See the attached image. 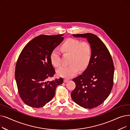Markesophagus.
<instances>
[{
  "instance_id": "34e87169",
  "label": "esophagus",
  "mask_w": 130,
  "mask_h": 130,
  "mask_svg": "<svg viewBox=\"0 0 130 130\" xmlns=\"http://www.w3.org/2000/svg\"><path fill=\"white\" fill-rule=\"evenodd\" d=\"M69 80L68 79H66V78H65L64 79V83H66V82H67L68 81H69Z\"/></svg>"
}]
</instances>
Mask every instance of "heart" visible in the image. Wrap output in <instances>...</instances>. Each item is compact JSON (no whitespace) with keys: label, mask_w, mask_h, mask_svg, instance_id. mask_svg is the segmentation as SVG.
I'll return each mask as SVG.
<instances>
[{"label":"heart","mask_w":130,"mask_h":130,"mask_svg":"<svg viewBox=\"0 0 130 130\" xmlns=\"http://www.w3.org/2000/svg\"><path fill=\"white\" fill-rule=\"evenodd\" d=\"M64 54H71L69 66H63L57 71V75L65 78H70L77 74L78 69L83 70L89 64L92 57V50L91 45L86 42L80 43L78 40L69 38L60 48ZM50 59L54 67H59L61 61L59 51L55 48L52 50Z\"/></svg>","instance_id":"obj_1"}]
</instances>
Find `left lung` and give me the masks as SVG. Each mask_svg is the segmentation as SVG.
Instances as JSON below:
<instances>
[{"instance_id":"left-lung-1","label":"left lung","mask_w":130,"mask_h":130,"mask_svg":"<svg viewBox=\"0 0 130 130\" xmlns=\"http://www.w3.org/2000/svg\"><path fill=\"white\" fill-rule=\"evenodd\" d=\"M87 39L92 47L90 62L79 76L73 79L76 84L72 100L85 108L96 107L108 98L113 85L114 67L112 57L103 42L94 34H73Z\"/></svg>"}]
</instances>
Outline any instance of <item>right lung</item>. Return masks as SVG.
<instances>
[{
    "label": "right lung",
    "mask_w": 130,
    "mask_h": 130,
    "mask_svg": "<svg viewBox=\"0 0 130 130\" xmlns=\"http://www.w3.org/2000/svg\"><path fill=\"white\" fill-rule=\"evenodd\" d=\"M64 35H39L32 39L22 50L16 65L15 80L20 98L31 107H43L51 101L60 78L47 81L55 73L50 59L52 50L64 39Z\"/></svg>",
    "instance_id": "right-lung-1"
}]
</instances>
